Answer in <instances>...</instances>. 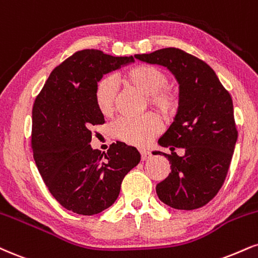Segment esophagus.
Masks as SVG:
<instances>
[{
	"mask_svg": "<svg viewBox=\"0 0 258 258\" xmlns=\"http://www.w3.org/2000/svg\"><path fill=\"white\" fill-rule=\"evenodd\" d=\"M141 155H142V161H147L151 157V154L147 150H141Z\"/></svg>",
	"mask_w": 258,
	"mask_h": 258,
	"instance_id": "obj_1",
	"label": "esophagus"
}]
</instances>
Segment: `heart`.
I'll list each match as a JSON object with an SVG mask.
<instances>
[{"instance_id": "1", "label": "heart", "mask_w": 258, "mask_h": 258, "mask_svg": "<svg viewBox=\"0 0 258 258\" xmlns=\"http://www.w3.org/2000/svg\"><path fill=\"white\" fill-rule=\"evenodd\" d=\"M127 83L148 96V101L154 109L163 116L175 115L179 109L180 99L175 90L167 86L168 77L163 71L150 66L139 64L126 73ZM119 85L111 76L103 77L95 89V102L99 113L111 116L116 109ZM162 130V122L155 114L142 117H121L111 126V133L116 139L127 144L143 147L157 136Z\"/></svg>"}]
</instances>
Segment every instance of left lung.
<instances>
[{"label":"left lung","mask_w":258,"mask_h":258,"mask_svg":"<svg viewBox=\"0 0 258 258\" xmlns=\"http://www.w3.org/2000/svg\"><path fill=\"white\" fill-rule=\"evenodd\" d=\"M136 58L167 67L179 83L180 105L174 121L159 139L172 154L163 155L170 173L156 185L160 201L179 210L206 206L227 175L238 132L231 95L204 61L176 48H164ZM175 147L185 153L178 157Z\"/></svg>","instance_id":"left-lung-1"}]
</instances>
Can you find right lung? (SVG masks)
I'll list each match as a JSON object with an SVG mask.
<instances>
[{
	"mask_svg": "<svg viewBox=\"0 0 258 258\" xmlns=\"http://www.w3.org/2000/svg\"><path fill=\"white\" fill-rule=\"evenodd\" d=\"M135 62L96 49L77 51L55 68L32 109V150L39 174L58 203L79 215L113 206L122 179L141 161L135 147L116 142L107 153L92 149V126L104 117L95 89L104 74Z\"/></svg>",
	"mask_w": 258,
	"mask_h": 258,
	"instance_id": "add662e5",
	"label": "right lung"
}]
</instances>
